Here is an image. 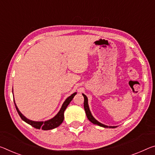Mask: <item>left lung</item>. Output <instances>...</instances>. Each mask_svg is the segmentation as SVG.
Returning <instances> with one entry per match:
<instances>
[{"label": "left lung", "instance_id": "8db88e82", "mask_svg": "<svg viewBox=\"0 0 155 155\" xmlns=\"http://www.w3.org/2000/svg\"><path fill=\"white\" fill-rule=\"evenodd\" d=\"M83 97H84V109H85V113H86V116L87 117V119H89V121H90L92 123V124H97L98 126H101V127H109V128H114V127H117V126H105V125H104L102 124H101L99 121H97V120H96L93 116L91 114V112L90 111V109H89V106H88V104H87V98L86 96H85L84 94H83Z\"/></svg>", "mask_w": 155, "mask_h": 155}]
</instances>
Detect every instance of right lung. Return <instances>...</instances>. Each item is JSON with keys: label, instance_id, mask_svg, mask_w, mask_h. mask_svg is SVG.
<instances>
[{"label": "right lung", "instance_id": "obj_1", "mask_svg": "<svg viewBox=\"0 0 155 155\" xmlns=\"http://www.w3.org/2000/svg\"><path fill=\"white\" fill-rule=\"evenodd\" d=\"M76 94H77V92L74 93V94L71 95L70 97H69L68 99L65 101V102L63 103L62 107H61L60 111L58 112V114L51 119H50L46 121H31V120H29L21 114V112L18 110V107H17V106L16 105L15 103H14V104H15L17 112H18L19 116L21 117L22 120H23V121H25L27 124L31 125V126L35 127L36 129L41 128L42 130H51V129L55 128V127L59 126L60 125L62 124L63 121V119H64V111L65 110L66 107H67L68 105L70 104L71 101L73 99L74 97Z\"/></svg>", "mask_w": 155, "mask_h": 155}]
</instances>
